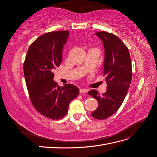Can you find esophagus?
I'll return each mask as SVG.
<instances>
[{
    "label": "esophagus",
    "instance_id": "esophagus-1",
    "mask_svg": "<svg viewBox=\"0 0 157 157\" xmlns=\"http://www.w3.org/2000/svg\"><path fill=\"white\" fill-rule=\"evenodd\" d=\"M88 92V90L86 88H80V93H87Z\"/></svg>",
    "mask_w": 157,
    "mask_h": 157
}]
</instances>
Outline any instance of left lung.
Returning a JSON list of instances; mask_svg holds the SVG:
<instances>
[{"label": "left lung", "mask_w": 157, "mask_h": 157, "mask_svg": "<svg viewBox=\"0 0 157 157\" xmlns=\"http://www.w3.org/2000/svg\"><path fill=\"white\" fill-rule=\"evenodd\" d=\"M96 35L102 40L105 50L102 73L107 87L101 96L95 90L89 91L88 95L98 101V108L91 115L103 120L113 115L121 106L131 83L132 68L129 51L119 38L105 31L96 33Z\"/></svg>", "instance_id": "1"}]
</instances>
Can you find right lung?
Masks as SVG:
<instances>
[{
	"mask_svg": "<svg viewBox=\"0 0 157 157\" xmlns=\"http://www.w3.org/2000/svg\"><path fill=\"white\" fill-rule=\"evenodd\" d=\"M69 31L46 33L30 45L23 63V72L30 100L36 110L52 120L67 113L69 103L79 94L71 84L59 86L52 71L62 61V51Z\"/></svg>",
	"mask_w": 157,
	"mask_h": 157,
	"instance_id": "obj_1",
	"label": "right lung"
}]
</instances>
